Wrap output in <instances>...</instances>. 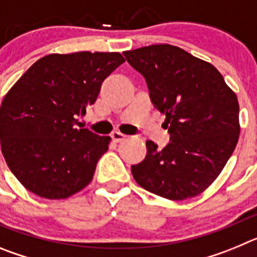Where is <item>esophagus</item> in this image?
I'll list each match as a JSON object with an SVG mask.
<instances>
[{"label":"esophagus","mask_w":257,"mask_h":257,"mask_svg":"<svg viewBox=\"0 0 257 257\" xmlns=\"http://www.w3.org/2000/svg\"><path fill=\"white\" fill-rule=\"evenodd\" d=\"M110 138H112V140L114 143H119V142H123V140L126 139V135H123V134L119 133V131H114V133H112Z\"/></svg>","instance_id":"obj_1"}]
</instances>
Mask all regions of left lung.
Listing matches in <instances>:
<instances>
[{
	"label": "left lung",
	"instance_id": "1",
	"mask_svg": "<svg viewBox=\"0 0 257 257\" xmlns=\"http://www.w3.org/2000/svg\"><path fill=\"white\" fill-rule=\"evenodd\" d=\"M145 78L171 142L163 149L147 142V157L131 166L135 181L172 201L198 196L219 176L239 138L235 94L212 64L172 45L123 52Z\"/></svg>",
	"mask_w": 257,
	"mask_h": 257
}]
</instances>
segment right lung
<instances>
[{"label": "right lung", "mask_w": 257, "mask_h": 257, "mask_svg": "<svg viewBox=\"0 0 257 257\" xmlns=\"http://www.w3.org/2000/svg\"><path fill=\"white\" fill-rule=\"evenodd\" d=\"M124 61L119 52L44 56L2 100L1 151L15 178L38 197L68 198L92 180L109 136L79 128L101 83Z\"/></svg>", "instance_id": "right-lung-1"}]
</instances>
